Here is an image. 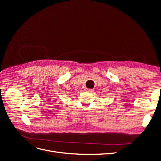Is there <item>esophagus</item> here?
<instances>
[{
    "mask_svg": "<svg viewBox=\"0 0 161 161\" xmlns=\"http://www.w3.org/2000/svg\"><path fill=\"white\" fill-rule=\"evenodd\" d=\"M86 92H89V93L93 92V89H86Z\"/></svg>",
    "mask_w": 161,
    "mask_h": 161,
    "instance_id": "obj_1",
    "label": "esophagus"
}]
</instances>
